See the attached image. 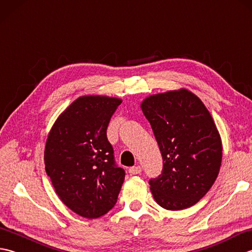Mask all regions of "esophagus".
Returning a JSON list of instances; mask_svg holds the SVG:
<instances>
[{
  "label": "esophagus",
  "instance_id": "34e87169",
  "mask_svg": "<svg viewBox=\"0 0 252 252\" xmlns=\"http://www.w3.org/2000/svg\"><path fill=\"white\" fill-rule=\"evenodd\" d=\"M130 174H140L142 172V168L140 165H134V167H131L129 169Z\"/></svg>",
  "mask_w": 252,
  "mask_h": 252
}]
</instances>
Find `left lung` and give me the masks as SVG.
Instances as JSON below:
<instances>
[{"instance_id":"left-lung-1","label":"left lung","mask_w":252,"mask_h":252,"mask_svg":"<svg viewBox=\"0 0 252 252\" xmlns=\"http://www.w3.org/2000/svg\"><path fill=\"white\" fill-rule=\"evenodd\" d=\"M162 156V171L149 180L159 206L182 210L194 206L215 183L222 143L210 112L187 90L149 96L141 105Z\"/></svg>"}]
</instances>
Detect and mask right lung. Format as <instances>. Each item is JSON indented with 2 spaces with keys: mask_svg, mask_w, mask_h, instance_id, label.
<instances>
[{
  "mask_svg": "<svg viewBox=\"0 0 252 252\" xmlns=\"http://www.w3.org/2000/svg\"><path fill=\"white\" fill-rule=\"evenodd\" d=\"M121 99L82 96L58 117L44 163L56 194L73 212L96 219L115 207L126 172L118 167L107 126Z\"/></svg>",
  "mask_w": 252,
  "mask_h": 252,
  "instance_id": "obj_1",
  "label": "right lung"
}]
</instances>
